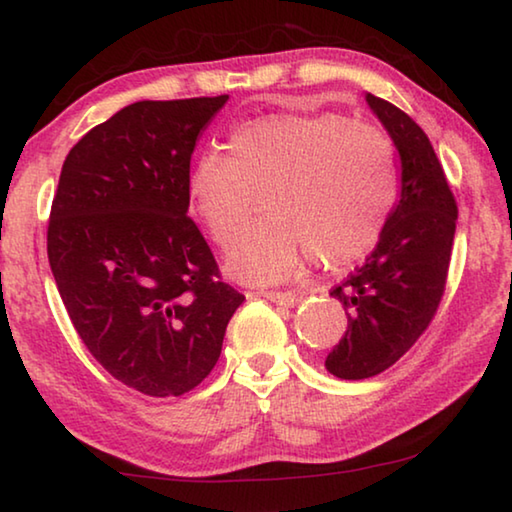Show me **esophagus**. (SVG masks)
Returning a JSON list of instances; mask_svg holds the SVG:
<instances>
[{"mask_svg":"<svg viewBox=\"0 0 512 512\" xmlns=\"http://www.w3.org/2000/svg\"><path fill=\"white\" fill-rule=\"evenodd\" d=\"M257 296L262 298H269L271 303H278V305H294L298 303V294L294 291H257Z\"/></svg>","mask_w":512,"mask_h":512,"instance_id":"obj_1","label":"esophagus"}]
</instances>
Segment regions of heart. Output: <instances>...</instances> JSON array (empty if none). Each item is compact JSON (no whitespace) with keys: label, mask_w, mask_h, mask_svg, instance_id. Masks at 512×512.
Wrapping results in <instances>:
<instances>
[{"label":"heart","mask_w":512,"mask_h":512,"mask_svg":"<svg viewBox=\"0 0 512 512\" xmlns=\"http://www.w3.org/2000/svg\"><path fill=\"white\" fill-rule=\"evenodd\" d=\"M392 141L342 113H273L232 127L227 152L189 170V202L216 246L230 248L258 208L265 217L227 257L246 282H278L307 253L346 266L383 237L399 200Z\"/></svg>","instance_id":"heart-1"}]
</instances>
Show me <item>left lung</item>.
Segmentation results:
<instances>
[{
	"instance_id": "1",
	"label": "left lung",
	"mask_w": 512,
	"mask_h": 512,
	"mask_svg": "<svg viewBox=\"0 0 512 512\" xmlns=\"http://www.w3.org/2000/svg\"><path fill=\"white\" fill-rule=\"evenodd\" d=\"M367 102L401 154V200L367 262L330 289L344 305L348 328L326 369L344 380L378 376L431 326L458 221L456 198L424 129L383 97L369 93Z\"/></svg>"
}]
</instances>
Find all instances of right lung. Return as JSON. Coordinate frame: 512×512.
Segmentation results:
<instances>
[{
	"mask_svg": "<svg viewBox=\"0 0 512 512\" xmlns=\"http://www.w3.org/2000/svg\"><path fill=\"white\" fill-rule=\"evenodd\" d=\"M227 95L143 100L68 152L47 257L88 353L145 396L209 376L243 294L223 282L189 212L191 154Z\"/></svg>",
	"mask_w": 512,
	"mask_h": 512,
	"instance_id": "1",
	"label": "right lung"
}]
</instances>
